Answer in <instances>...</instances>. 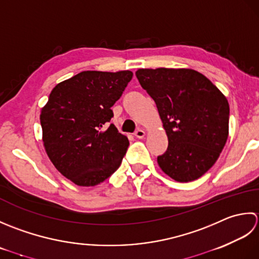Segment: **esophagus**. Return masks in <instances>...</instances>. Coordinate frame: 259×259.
Returning <instances> with one entry per match:
<instances>
[{"label":"esophagus","mask_w":259,"mask_h":259,"mask_svg":"<svg viewBox=\"0 0 259 259\" xmlns=\"http://www.w3.org/2000/svg\"><path fill=\"white\" fill-rule=\"evenodd\" d=\"M135 137H137V139H143V137L145 136V132L143 130L139 128L136 132H135Z\"/></svg>","instance_id":"obj_1"}]
</instances>
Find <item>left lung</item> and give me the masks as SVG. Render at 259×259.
Listing matches in <instances>:
<instances>
[{
	"label": "left lung",
	"instance_id": "1",
	"mask_svg": "<svg viewBox=\"0 0 259 259\" xmlns=\"http://www.w3.org/2000/svg\"><path fill=\"white\" fill-rule=\"evenodd\" d=\"M141 86L154 100L168 145L157 156L178 182L194 181L218 160L229 133V104L209 79L193 69H139Z\"/></svg>",
	"mask_w": 259,
	"mask_h": 259
}]
</instances>
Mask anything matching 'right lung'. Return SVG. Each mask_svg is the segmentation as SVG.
Segmentation results:
<instances>
[{
	"label": "right lung",
	"instance_id": "add662e5",
	"mask_svg": "<svg viewBox=\"0 0 259 259\" xmlns=\"http://www.w3.org/2000/svg\"><path fill=\"white\" fill-rule=\"evenodd\" d=\"M133 72L81 71L52 89L41 109L42 141L52 164L77 186L94 187L119 167L130 142L118 133L110 107Z\"/></svg>",
	"mask_w": 259,
	"mask_h": 259
}]
</instances>
